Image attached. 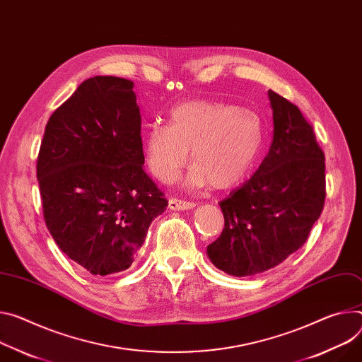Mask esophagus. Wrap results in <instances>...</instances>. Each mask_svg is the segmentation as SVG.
<instances>
[{
  "label": "esophagus",
  "instance_id": "1",
  "mask_svg": "<svg viewBox=\"0 0 362 362\" xmlns=\"http://www.w3.org/2000/svg\"><path fill=\"white\" fill-rule=\"evenodd\" d=\"M194 206H196V204H193V202L180 201L176 198H172L169 201V209H172V211H187V209H193Z\"/></svg>",
  "mask_w": 362,
  "mask_h": 362
}]
</instances>
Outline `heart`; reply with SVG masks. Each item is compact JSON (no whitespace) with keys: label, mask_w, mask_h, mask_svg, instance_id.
<instances>
[{"label":"heart","mask_w":362,"mask_h":362,"mask_svg":"<svg viewBox=\"0 0 362 362\" xmlns=\"http://www.w3.org/2000/svg\"><path fill=\"white\" fill-rule=\"evenodd\" d=\"M262 143L264 128L255 112L204 100L176 105L169 112V125L154 122L143 133L147 168L164 183L175 179L190 150L187 189L238 186L251 173Z\"/></svg>","instance_id":"b5f03b06"}]
</instances>
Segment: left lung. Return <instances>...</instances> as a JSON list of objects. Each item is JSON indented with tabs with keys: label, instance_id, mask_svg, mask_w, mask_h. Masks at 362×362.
Masks as SVG:
<instances>
[{
	"label": "left lung",
	"instance_id": "left-lung-1",
	"mask_svg": "<svg viewBox=\"0 0 362 362\" xmlns=\"http://www.w3.org/2000/svg\"><path fill=\"white\" fill-rule=\"evenodd\" d=\"M273 141L255 173L219 202L225 226L206 247L229 276L267 272L298 251L325 202V156L312 125L286 98L269 90Z\"/></svg>",
	"mask_w": 362,
	"mask_h": 362
}]
</instances>
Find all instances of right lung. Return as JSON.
<instances>
[{"label": "right lung", "mask_w": 362, "mask_h": 362, "mask_svg": "<svg viewBox=\"0 0 362 362\" xmlns=\"http://www.w3.org/2000/svg\"><path fill=\"white\" fill-rule=\"evenodd\" d=\"M134 82L93 76L49 118L37 158L47 229L93 276L127 270L168 201L144 172Z\"/></svg>", "instance_id": "add662e5"}]
</instances>
